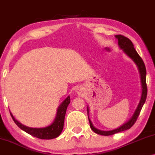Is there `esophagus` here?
I'll use <instances>...</instances> for the list:
<instances>
[{
	"instance_id": "1",
	"label": "esophagus",
	"mask_w": 155,
	"mask_h": 155,
	"mask_svg": "<svg viewBox=\"0 0 155 155\" xmlns=\"http://www.w3.org/2000/svg\"><path fill=\"white\" fill-rule=\"evenodd\" d=\"M80 90H78V93H80Z\"/></svg>"
}]
</instances>
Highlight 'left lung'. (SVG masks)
<instances>
[{
	"label": "left lung",
	"instance_id": "left-lung-1",
	"mask_svg": "<svg viewBox=\"0 0 155 155\" xmlns=\"http://www.w3.org/2000/svg\"><path fill=\"white\" fill-rule=\"evenodd\" d=\"M116 38L118 39V45H119L120 48H122V49L124 50V51L126 53V54L128 55L130 58H132L133 60L134 61V62L136 63L137 67H138L140 73V76H141L143 92H142L140 101L138 107H137L136 111H135L134 114H133V117L131 118L128 122L123 125V126L119 127V128L114 129V130H109V131H103V130H98V129H97L96 128H94V127L93 126L92 122H91L90 118H89V122H90V128H92V130L94 131V133H97V134L105 135V136L114 135L115 134V133L122 132V131L130 129L131 127L135 124V123L136 122L137 117H138L139 114L140 113L142 108H143L144 104L145 102L146 98H147V84H146V68L143 59H142L141 57L139 56V54H137L136 50L135 49L134 46H133V42L131 41L128 38L124 37V36H123L121 35H116ZM87 113H89L88 109H87Z\"/></svg>",
	"mask_w": 155,
	"mask_h": 155
}]
</instances>
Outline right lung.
I'll list each match as a JSON object with an SVG mask.
<instances>
[{"mask_svg": "<svg viewBox=\"0 0 155 155\" xmlns=\"http://www.w3.org/2000/svg\"><path fill=\"white\" fill-rule=\"evenodd\" d=\"M71 102V98L70 97H68L66 99L63 101V102L61 104L59 107L58 111H57L56 118L55 119L54 122L49 126L43 128H29L21 124L20 122H18L14 116L10 113L11 117L13 119L14 122L18 126L19 128L22 129V130L28 133V134L32 135V136L37 137L39 139H44V140H50L56 138L61 134L62 132L63 128V124H64V119L65 115L66 109L68 104Z\"/></svg>", "mask_w": 155, "mask_h": 155, "instance_id": "obj_1", "label": "right lung"}]
</instances>
